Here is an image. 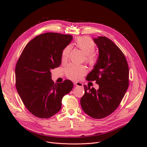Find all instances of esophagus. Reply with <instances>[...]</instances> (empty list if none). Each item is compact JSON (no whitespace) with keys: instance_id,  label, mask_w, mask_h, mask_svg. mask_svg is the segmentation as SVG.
Listing matches in <instances>:
<instances>
[{"instance_id":"1","label":"esophagus","mask_w":147,"mask_h":147,"mask_svg":"<svg viewBox=\"0 0 147 147\" xmlns=\"http://www.w3.org/2000/svg\"><path fill=\"white\" fill-rule=\"evenodd\" d=\"M74 86H80V87H83V83H80V82H74Z\"/></svg>"}]
</instances>
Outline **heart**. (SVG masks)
<instances>
[{"instance_id": "b5f03b06", "label": "heart", "mask_w": 147, "mask_h": 147, "mask_svg": "<svg viewBox=\"0 0 147 147\" xmlns=\"http://www.w3.org/2000/svg\"><path fill=\"white\" fill-rule=\"evenodd\" d=\"M74 44L77 48L85 54V61L90 66H94L98 62V58L94 53L96 44L89 37H79L76 39ZM71 49V46L68 45L62 51V60L68 59ZM86 68L83 65L69 64L65 68V74L67 78L73 80L80 79L86 73Z\"/></svg>"}]
</instances>
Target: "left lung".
<instances>
[{
    "mask_svg": "<svg viewBox=\"0 0 147 147\" xmlns=\"http://www.w3.org/2000/svg\"><path fill=\"white\" fill-rule=\"evenodd\" d=\"M94 41L99 54L86 80H95L99 89L83 85L84 94L80 104L86 114L99 119L112 114L120 105L129 86V71L125 55L111 40L99 36Z\"/></svg>",
    "mask_w": 147,
    "mask_h": 147,
    "instance_id": "8db88e82",
    "label": "left lung"
}]
</instances>
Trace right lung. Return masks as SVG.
Instances as JSON below:
<instances>
[{
    "mask_svg": "<svg viewBox=\"0 0 147 147\" xmlns=\"http://www.w3.org/2000/svg\"><path fill=\"white\" fill-rule=\"evenodd\" d=\"M72 36L45 33L35 37L23 49L15 67V86L27 109L34 116L48 119L61 109L63 96L73 88L69 80L54 84L52 69L61 63L62 51Z\"/></svg>",
    "mask_w": 147,
    "mask_h": 147,
    "instance_id": "right-lung-1",
    "label": "right lung"
}]
</instances>
